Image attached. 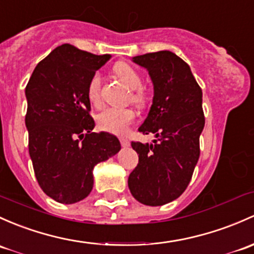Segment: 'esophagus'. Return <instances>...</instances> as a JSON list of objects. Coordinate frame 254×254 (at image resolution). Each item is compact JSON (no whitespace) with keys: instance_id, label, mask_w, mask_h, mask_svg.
<instances>
[{"instance_id":"obj_1","label":"esophagus","mask_w":254,"mask_h":254,"mask_svg":"<svg viewBox=\"0 0 254 254\" xmlns=\"http://www.w3.org/2000/svg\"><path fill=\"white\" fill-rule=\"evenodd\" d=\"M120 143H122L123 147H129L130 146V141L127 138H120Z\"/></svg>"}]
</instances>
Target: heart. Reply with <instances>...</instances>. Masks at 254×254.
<instances>
[{
  "label": "heart",
  "instance_id": "b5f03b06",
  "mask_svg": "<svg viewBox=\"0 0 254 254\" xmlns=\"http://www.w3.org/2000/svg\"><path fill=\"white\" fill-rule=\"evenodd\" d=\"M114 74L122 80L130 91V101L136 106H143L147 101L145 90L142 89V78L140 73L130 65L129 63L119 62L114 65ZM101 87H102V76L100 73H95L90 78L87 84V98L93 106L101 103ZM135 112L131 108H108L103 109L97 116V124L105 131L112 134L123 135L127 132V127L135 120Z\"/></svg>",
  "mask_w": 254,
  "mask_h": 254
}]
</instances>
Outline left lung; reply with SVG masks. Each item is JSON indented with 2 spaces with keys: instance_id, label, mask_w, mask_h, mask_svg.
Masks as SVG:
<instances>
[{
  "instance_id": "obj_1",
  "label": "left lung",
  "mask_w": 254,
  "mask_h": 254,
  "mask_svg": "<svg viewBox=\"0 0 254 254\" xmlns=\"http://www.w3.org/2000/svg\"><path fill=\"white\" fill-rule=\"evenodd\" d=\"M132 62L147 69L154 90L138 131L157 138L151 143L131 142L138 164L127 185L140 203L163 205L186 190L198 162L204 127L202 90L189 64L170 51L136 56Z\"/></svg>"
}]
</instances>
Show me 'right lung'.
Segmentation results:
<instances>
[{
  "mask_svg": "<svg viewBox=\"0 0 254 254\" xmlns=\"http://www.w3.org/2000/svg\"><path fill=\"white\" fill-rule=\"evenodd\" d=\"M111 55L64 44L36 65L25 87L29 154L42 191L64 204L86 198L92 170L120 151L117 136L92 132L87 84Z\"/></svg>",
  "mask_w": 254,
  "mask_h": 254,
  "instance_id": "1",
  "label": "right lung"
}]
</instances>
